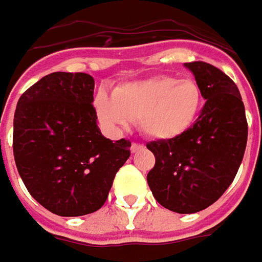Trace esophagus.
<instances>
[{
    "label": "esophagus",
    "instance_id": "obj_1",
    "mask_svg": "<svg viewBox=\"0 0 262 262\" xmlns=\"http://www.w3.org/2000/svg\"><path fill=\"white\" fill-rule=\"evenodd\" d=\"M142 149H143V145H140V143H132V154H136V152L142 150Z\"/></svg>",
    "mask_w": 262,
    "mask_h": 262
}]
</instances>
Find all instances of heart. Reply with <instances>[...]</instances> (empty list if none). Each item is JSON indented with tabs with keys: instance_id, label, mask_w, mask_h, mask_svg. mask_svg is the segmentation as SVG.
I'll list each match as a JSON object with an SVG mask.
<instances>
[{
	"instance_id": "obj_1",
	"label": "heart",
	"mask_w": 262,
	"mask_h": 262,
	"mask_svg": "<svg viewBox=\"0 0 262 262\" xmlns=\"http://www.w3.org/2000/svg\"><path fill=\"white\" fill-rule=\"evenodd\" d=\"M201 103L202 92L195 80L159 76L116 87L113 99L99 93L94 107L108 127H123L132 119L147 138L169 140L191 127Z\"/></svg>"
}]
</instances>
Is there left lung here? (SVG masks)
<instances>
[{"label": "left lung", "instance_id": "8db88e82", "mask_svg": "<svg viewBox=\"0 0 262 262\" xmlns=\"http://www.w3.org/2000/svg\"><path fill=\"white\" fill-rule=\"evenodd\" d=\"M185 67L193 73L206 101L183 135L146 145L156 159L147 183L166 209L195 213L218 201L234 181L248 124L239 90L224 71L204 61L185 63Z\"/></svg>", "mask_w": 262, "mask_h": 262}]
</instances>
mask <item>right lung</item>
<instances>
[{"instance_id": "add662e5", "label": "right lung", "mask_w": 262, "mask_h": 262, "mask_svg": "<svg viewBox=\"0 0 262 262\" xmlns=\"http://www.w3.org/2000/svg\"><path fill=\"white\" fill-rule=\"evenodd\" d=\"M94 79L57 71L19 97L12 149L18 173L38 204L60 216L96 212L107 199L130 142L101 135L93 107Z\"/></svg>"}]
</instances>
